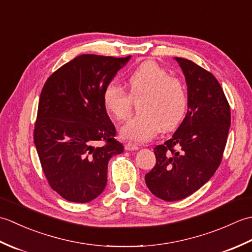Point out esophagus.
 Here are the masks:
<instances>
[{
	"label": "esophagus",
	"instance_id": "34e87169",
	"mask_svg": "<svg viewBox=\"0 0 252 252\" xmlns=\"http://www.w3.org/2000/svg\"><path fill=\"white\" fill-rule=\"evenodd\" d=\"M125 148H126V151H127V152H132V151H137L138 146L135 145V144H133V143H127V144H126Z\"/></svg>",
	"mask_w": 252,
	"mask_h": 252
}]
</instances>
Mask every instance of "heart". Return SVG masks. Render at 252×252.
<instances>
[{"instance_id":"heart-1","label":"heart","mask_w":252,"mask_h":252,"mask_svg":"<svg viewBox=\"0 0 252 252\" xmlns=\"http://www.w3.org/2000/svg\"><path fill=\"white\" fill-rule=\"evenodd\" d=\"M129 93L116 84H108L103 91L105 109L117 120H126L132 111V99L138 101L141 112L123 126V140L144 143L162 129L174 130L186 115L189 98L184 83L171 77L168 70L155 62H145L126 77Z\"/></svg>"}]
</instances>
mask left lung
Segmentation results:
<instances>
[{"mask_svg": "<svg viewBox=\"0 0 252 252\" xmlns=\"http://www.w3.org/2000/svg\"><path fill=\"white\" fill-rule=\"evenodd\" d=\"M187 83L189 109L170 140L154 148L156 164L145 175L153 194L165 201L184 199L215 174L231 126V109L220 83L206 69L175 57Z\"/></svg>", "mask_w": 252, "mask_h": 252, "instance_id": "left-lung-1", "label": "left lung"}]
</instances>
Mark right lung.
<instances>
[{"label":"right lung","instance_id":"right-lung-1","mask_svg":"<svg viewBox=\"0 0 252 252\" xmlns=\"http://www.w3.org/2000/svg\"><path fill=\"white\" fill-rule=\"evenodd\" d=\"M130 57L82 54L53 72L42 89L34 144L47 182L63 199L83 203L99 196L109 159L123 152L101 96Z\"/></svg>","mask_w":252,"mask_h":252}]
</instances>
